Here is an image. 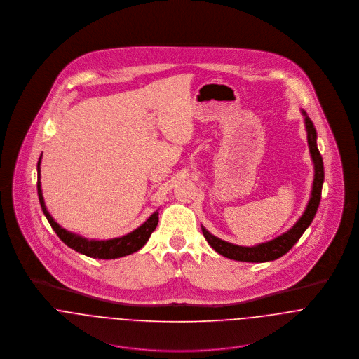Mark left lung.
I'll return each mask as SVG.
<instances>
[{
    "mask_svg": "<svg viewBox=\"0 0 359 359\" xmlns=\"http://www.w3.org/2000/svg\"><path fill=\"white\" fill-rule=\"evenodd\" d=\"M302 114L304 116V126L307 131L308 148H309V154L311 160L313 164V181H312V188H311V195L309 201L304 212L302 217L296 221V224L283 232L282 235L268 241L262 242L255 246H239L229 243L226 241H222L212 233H210L205 226L202 225V232L205 241L208 245L221 256L235 259V261H245V262H266V261H273L279 257L285 256L302 238V235L306 232L309 224L312 222L316 210L319 207L320 202V194H322V185L325 180V171H323V160L322 156L318 151L316 145V130L308 117L307 111L302 109Z\"/></svg>",
    "mask_w": 359,
    "mask_h": 359,
    "instance_id": "left-lung-1",
    "label": "left lung"
}]
</instances>
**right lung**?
Instances as JSON below:
<instances>
[{
	"label": "right lung",
	"instance_id": "obj_1",
	"mask_svg": "<svg viewBox=\"0 0 359 359\" xmlns=\"http://www.w3.org/2000/svg\"><path fill=\"white\" fill-rule=\"evenodd\" d=\"M41 158L43 154L39 158L37 163V192H39V199H40V205L43 208L44 215L47 217L52 229L56 232V235L59 236V239L67 245L70 249L76 250L80 255L91 257V258H101V259H113V258H120V257L128 256L133 255L135 252H138L140 249H142L147 242L149 241L152 232L157 226L158 222V210H156L154 214L137 229H134L133 232L123 235L120 238H113V239H87L79 233L70 232L65 228H62L53 218H52L50 211L47 210V205L44 202V196H43V189H41Z\"/></svg>",
	"mask_w": 359,
	"mask_h": 359
}]
</instances>
